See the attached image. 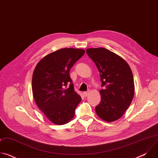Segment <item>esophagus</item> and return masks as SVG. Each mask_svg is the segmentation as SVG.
Returning <instances> with one entry per match:
<instances>
[{
  "mask_svg": "<svg viewBox=\"0 0 158 158\" xmlns=\"http://www.w3.org/2000/svg\"><path fill=\"white\" fill-rule=\"evenodd\" d=\"M89 94V92H84V93H83V95H84L85 97H87Z\"/></svg>",
  "mask_w": 158,
  "mask_h": 158,
  "instance_id": "1",
  "label": "esophagus"
}]
</instances>
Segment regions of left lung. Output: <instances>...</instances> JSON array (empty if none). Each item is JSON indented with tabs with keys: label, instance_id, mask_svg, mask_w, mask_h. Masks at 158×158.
Listing matches in <instances>:
<instances>
[{
	"label": "left lung",
	"instance_id": "left-lung-1",
	"mask_svg": "<svg viewBox=\"0 0 158 158\" xmlns=\"http://www.w3.org/2000/svg\"><path fill=\"white\" fill-rule=\"evenodd\" d=\"M86 52L100 73L101 101L96 107L97 115L112 122L119 119L130 106L134 94L133 75L128 64L105 48L87 49Z\"/></svg>",
	"mask_w": 158,
	"mask_h": 158
}]
</instances>
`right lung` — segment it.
I'll use <instances>...</instances> for the list:
<instances>
[{
  "instance_id": "1",
  "label": "right lung",
  "mask_w": 158,
  "mask_h": 158,
  "mask_svg": "<svg viewBox=\"0 0 158 158\" xmlns=\"http://www.w3.org/2000/svg\"><path fill=\"white\" fill-rule=\"evenodd\" d=\"M84 53L80 49H61L45 56L35 67L32 80L34 100L45 116L56 124L69 122L81 101L74 91L69 71Z\"/></svg>"
}]
</instances>
